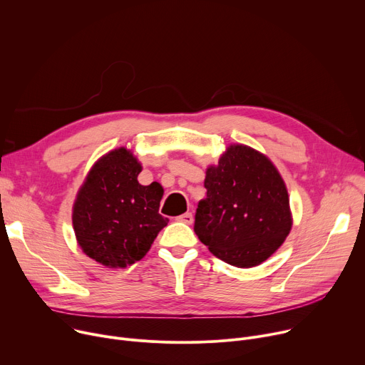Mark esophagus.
Here are the masks:
<instances>
[{"label": "esophagus", "mask_w": 365, "mask_h": 365, "mask_svg": "<svg viewBox=\"0 0 365 365\" xmlns=\"http://www.w3.org/2000/svg\"><path fill=\"white\" fill-rule=\"evenodd\" d=\"M177 220H178V222H182V223H185V225H192V222H194V216H192L191 213H185V215L178 216V217H177Z\"/></svg>", "instance_id": "1"}]
</instances>
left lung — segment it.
I'll use <instances>...</instances> for the list:
<instances>
[{
    "instance_id": "obj_1",
    "label": "left lung",
    "mask_w": 365,
    "mask_h": 365,
    "mask_svg": "<svg viewBox=\"0 0 365 365\" xmlns=\"http://www.w3.org/2000/svg\"><path fill=\"white\" fill-rule=\"evenodd\" d=\"M207 197L195 213L194 232L219 259L251 268L267 261L293 226L284 180L259 150L233 143L206 170Z\"/></svg>"
}]
</instances>
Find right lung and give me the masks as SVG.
Returning a JSON list of instances; mask_svg holds the SVG:
<instances>
[{
    "mask_svg": "<svg viewBox=\"0 0 365 365\" xmlns=\"http://www.w3.org/2000/svg\"><path fill=\"white\" fill-rule=\"evenodd\" d=\"M142 164L121 146L103 155L79 187L72 226L79 248L107 268H126L140 261L168 225L159 215L164 188L142 185Z\"/></svg>",
    "mask_w": 365,
    "mask_h": 365,
    "instance_id": "right-lung-1",
    "label": "right lung"
}]
</instances>
